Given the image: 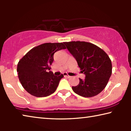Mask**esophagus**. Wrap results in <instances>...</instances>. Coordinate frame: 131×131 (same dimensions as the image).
Here are the masks:
<instances>
[{"mask_svg": "<svg viewBox=\"0 0 131 131\" xmlns=\"http://www.w3.org/2000/svg\"><path fill=\"white\" fill-rule=\"evenodd\" d=\"M63 74L64 77H67V78H70V76H69V75H68V74H66V73H63Z\"/></svg>", "mask_w": 131, "mask_h": 131, "instance_id": "obj_1", "label": "esophagus"}]
</instances>
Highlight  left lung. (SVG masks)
I'll list each match as a JSON object with an SVG mask.
<instances>
[{
  "instance_id": "8db88e82",
  "label": "left lung",
  "mask_w": 131,
  "mask_h": 131,
  "mask_svg": "<svg viewBox=\"0 0 131 131\" xmlns=\"http://www.w3.org/2000/svg\"><path fill=\"white\" fill-rule=\"evenodd\" d=\"M64 44L85 76V79H79V84L72 87L73 91L85 97L99 94L106 87L112 75V62L107 54L88 42L70 41Z\"/></svg>"
}]
</instances>
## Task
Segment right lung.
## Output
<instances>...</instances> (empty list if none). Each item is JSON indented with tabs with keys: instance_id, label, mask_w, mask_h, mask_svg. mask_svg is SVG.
<instances>
[{
	"instance_id": "right-lung-1",
	"label": "right lung",
	"mask_w": 131,
	"mask_h": 131,
	"mask_svg": "<svg viewBox=\"0 0 131 131\" xmlns=\"http://www.w3.org/2000/svg\"><path fill=\"white\" fill-rule=\"evenodd\" d=\"M65 43H47L32 48L19 61L17 73L19 80L26 91L36 97H46L54 93L61 79L50 70L54 54L65 49Z\"/></svg>"
}]
</instances>
